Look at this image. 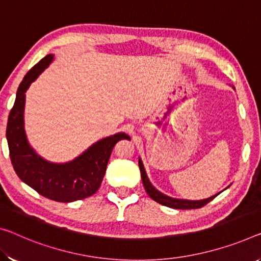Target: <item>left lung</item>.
Instances as JSON below:
<instances>
[{"mask_svg": "<svg viewBox=\"0 0 261 261\" xmlns=\"http://www.w3.org/2000/svg\"><path fill=\"white\" fill-rule=\"evenodd\" d=\"M139 167H140V171H141V179H142L143 187H144V189H146L148 196H149L151 199H154L155 202L162 204V205H164V206L172 207V209H182V210L198 209V207H202L205 205V204L211 202V200L218 195V194L214 195L209 198L200 199V200L178 199V198L169 197V196L162 194V192H160L158 189H155V188L153 187V184H151L149 179H148V176L146 174V170H144V167H143L141 159H139Z\"/></svg>", "mask_w": 261, "mask_h": 261, "instance_id": "8db88e82", "label": "left lung"}]
</instances>
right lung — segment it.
<instances>
[{
    "instance_id": "add662e5",
    "label": "right lung",
    "mask_w": 261,
    "mask_h": 261,
    "mask_svg": "<svg viewBox=\"0 0 261 261\" xmlns=\"http://www.w3.org/2000/svg\"><path fill=\"white\" fill-rule=\"evenodd\" d=\"M52 61L54 55L45 56L28 72L19 84L15 103L8 118L7 141L11 163L24 183L44 197L56 202L70 203L90 197L97 192L115 143L121 139H129V136L125 133L107 136L66 163H52L36 153L28 142L24 130L25 92Z\"/></svg>"
}]
</instances>
